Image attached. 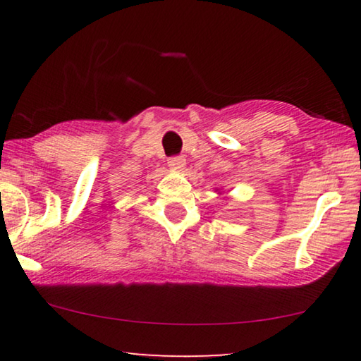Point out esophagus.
I'll return each instance as SVG.
<instances>
[{
	"label": "esophagus",
	"mask_w": 361,
	"mask_h": 361,
	"mask_svg": "<svg viewBox=\"0 0 361 361\" xmlns=\"http://www.w3.org/2000/svg\"><path fill=\"white\" fill-rule=\"evenodd\" d=\"M185 164H186V161H185V157L183 156H175V157H172V159H169V167H172V169H183L185 167Z\"/></svg>",
	"instance_id": "obj_1"
}]
</instances>
